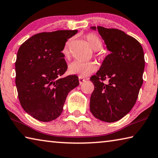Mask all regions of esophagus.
Segmentation results:
<instances>
[{
  "label": "esophagus",
  "mask_w": 158,
  "mask_h": 158,
  "mask_svg": "<svg viewBox=\"0 0 158 158\" xmlns=\"http://www.w3.org/2000/svg\"><path fill=\"white\" fill-rule=\"evenodd\" d=\"M79 84H82L85 81V79L83 78V77H79Z\"/></svg>",
  "instance_id": "1"
}]
</instances>
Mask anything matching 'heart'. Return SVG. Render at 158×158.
Instances as JSON below:
<instances>
[{"label": "heart", "instance_id": "b5f03b06", "mask_svg": "<svg viewBox=\"0 0 158 158\" xmlns=\"http://www.w3.org/2000/svg\"><path fill=\"white\" fill-rule=\"evenodd\" d=\"M85 39L86 40L88 43L91 47L93 50L96 52V55L98 56L99 58H102L103 55L100 52H98L102 47V42L101 39L97 35L94 33H89L85 35ZM72 43V39H69L66 42L65 46L63 49V54L64 57L67 59H69L71 56V51L70 46ZM98 66L95 62L89 61V62H80V61H74L70 63L68 66V72L72 74H78L80 77H85L90 75L97 70Z\"/></svg>", "mask_w": 158, "mask_h": 158}]
</instances>
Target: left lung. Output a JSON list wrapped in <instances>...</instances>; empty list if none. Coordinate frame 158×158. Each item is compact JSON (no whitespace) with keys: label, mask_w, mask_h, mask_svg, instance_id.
Returning <instances> with one entry per match:
<instances>
[{"label":"left lung","mask_w":158,"mask_h":158,"mask_svg":"<svg viewBox=\"0 0 158 158\" xmlns=\"http://www.w3.org/2000/svg\"><path fill=\"white\" fill-rule=\"evenodd\" d=\"M97 28L111 53L90 79L95 86L90 110L96 118L111 123L123 118L137 102L143 84L144 53L139 42L123 31ZM91 28L96 29L95 26Z\"/></svg>","instance_id":"1"}]
</instances>
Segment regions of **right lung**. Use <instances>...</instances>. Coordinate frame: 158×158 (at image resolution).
<instances>
[{
    "label": "right lung",
    "instance_id": "1",
    "mask_svg": "<svg viewBox=\"0 0 158 158\" xmlns=\"http://www.w3.org/2000/svg\"><path fill=\"white\" fill-rule=\"evenodd\" d=\"M77 32L61 30L36 34L18 50L15 83L19 100L26 113L38 121L57 118L68 93L79 84L75 74L62 77L68 69L62 51Z\"/></svg>",
    "mask_w": 158,
    "mask_h": 158
}]
</instances>
